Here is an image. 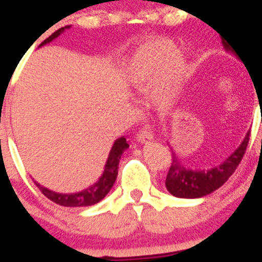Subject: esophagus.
Wrapping results in <instances>:
<instances>
[{"label": "esophagus", "mask_w": 262, "mask_h": 262, "mask_svg": "<svg viewBox=\"0 0 262 262\" xmlns=\"http://www.w3.org/2000/svg\"><path fill=\"white\" fill-rule=\"evenodd\" d=\"M153 137H154L153 132L147 128H142L137 134V140L140 141V142H142V144H144V142H149V141H151L153 140Z\"/></svg>", "instance_id": "34e87169"}]
</instances>
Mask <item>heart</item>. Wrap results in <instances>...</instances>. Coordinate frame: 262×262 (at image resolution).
Here are the masks:
<instances>
[{
  "label": "heart",
  "instance_id": "1",
  "mask_svg": "<svg viewBox=\"0 0 262 262\" xmlns=\"http://www.w3.org/2000/svg\"><path fill=\"white\" fill-rule=\"evenodd\" d=\"M126 81L137 91L153 93L161 101L177 97L191 76V66L172 40L153 39L133 52L125 68Z\"/></svg>",
  "mask_w": 262,
  "mask_h": 262
}]
</instances>
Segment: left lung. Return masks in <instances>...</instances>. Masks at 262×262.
<instances>
[{"instance_id": "1", "label": "left lung", "mask_w": 262, "mask_h": 262, "mask_svg": "<svg viewBox=\"0 0 262 262\" xmlns=\"http://www.w3.org/2000/svg\"><path fill=\"white\" fill-rule=\"evenodd\" d=\"M223 46L227 51L233 52V49L228 43L223 40ZM236 52V51H235ZM249 134H245V138L240 144V146L223 161L220 165L213 166L207 170H194L187 167L182 163L178 156L172 153V161L170 170L166 177V188L170 194L177 198H185V199H195L211 194L215 190L223 186L228 181V178L235 172L236 167L241 162L249 142Z\"/></svg>"}]
</instances>
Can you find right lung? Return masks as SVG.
Segmentation results:
<instances>
[{
  "label": "right lung",
  "mask_w": 262,
  "mask_h": 262,
  "mask_svg": "<svg viewBox=\"0 0 262 262\" xmlns=\"http://www.w3.org/2000/svg\"><path fill=\"white\" fill-rule=\"evenodd\" d=\"M70 25L68 26L62 27L56 30L55 33L51 34V35L47 38V39L43 40L39 45L40 46H45L47 43L52 42V40L58 38L66 29H70ZM129 145L126 142V138L120 137L115 141L112 149L109 151L108 159H106L105 166H104V171L101 174V177L99 178V181L96 183H93L90 187L84 188V190L79 191V192H74V194H62V192H55V191L50 190V188L45 187V186L39 185L38 182L34 181L38 188L42 191V194L45 196L49 198L50 200H52L54 203L59 204V206L63 207H88L93 206V204L99 203L100 200H103L106 196L111 188L115 185L116 178H117L118 174V163H120V159H121L122 153L125 150L128 149Z\"/></svg>",
  "instance_id": "obj_1"
}]
</instances>
